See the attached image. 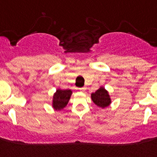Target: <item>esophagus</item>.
Segmentation results:
<instances>
[{"label": "esophagus", "instance_id": "34e87169", "mask_svg": "<svg viewBox=\"0 0 157 157\" xmlns=\"http://www.w3.org/2000/svg\"><path fill=\"white\" fill-rule=\"evenodd\" d=\"M79 90H80L81 92H84L85 91H86V88H79Z\"/></svg>", "mask_w": 157, "mask_h": 157}]
</instances>
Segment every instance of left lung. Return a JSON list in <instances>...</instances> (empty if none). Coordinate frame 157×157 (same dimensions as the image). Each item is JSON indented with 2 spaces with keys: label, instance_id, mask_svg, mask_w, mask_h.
I'll return each mask as SVG.
<instances>
[{
  "label": "left lung",
  "instance_id": "obj_1",
  "mask_svg": "<svg viewBox=\"0 0 157 157\" xmlns=\"http://www.w3.org/2000/svg\"><path fill=\"white\" fill-rule=\"evenodd\" d=\"M91 99L97 107L102 109L106 108L111 103V95H109L108 91L103 86H100L99 89L91 94Z\"/></svg>",
  "mask_w": 157,
  "mask_h": 157
}]
</instances>
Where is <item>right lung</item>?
Wrapping results in <instances>:
<instances>
[{
	"mask_svg": "<svg viewBox=\"0 0 157 157\" xmlns=\"http://www.w3.org/2000/svg\"><path fill=\"white\" fill-rule=\"evenodd\" d=\"M73 91L70 89L62 90L58 88L53 95L52 98V107L55 111H62L67 106L70 99Z\"/></svg>",
	"mask_w": 157,
	"mask_h": 157,
	"instance_id": "add662e5",
	"label": "right lung"
}]
</instances>
